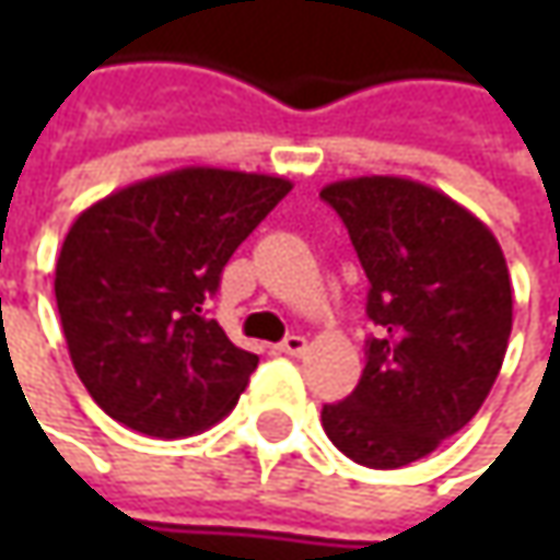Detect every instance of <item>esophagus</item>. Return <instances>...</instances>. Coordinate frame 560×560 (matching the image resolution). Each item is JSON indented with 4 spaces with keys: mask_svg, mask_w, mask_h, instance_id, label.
<instances>
[{
    "mask_svg": "<svg viewBox=\"0 0 560 560\" xmlns=\"http://www.w3.org/2000/svg\"><path fill=\"white\" fill-rule=\"evenodd\" d=\"M305 349H308V339H305V336H295V334L287 336V339L277 346V352H280V355H305Z\"/></svg>",
    "mask_w": 560,
    "mask_h": 560,
    "instance_id": "1",
    "label": "esophagus"
}]
</instances>
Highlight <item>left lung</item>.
Listing matches in <instances>:
<instances>
[{
  "instance_id": "1",
  "label": "left lung",
  "mask_w": 560,
  "mask_h": 560,
  "mask_svg": "<svg viewBox=\"0 0 560 560\" xmlns=\"http://www.w3.org/2000/svg\"><path fill=\"white\" fill-rule=\"evenodd\" d=\"M368 273L364 371L324 405L336 448L376 470L436 452L480 411L505 361L511 277L492 230L445 192L405 177L320 189Z\"/></svg>"
}]
</instances>
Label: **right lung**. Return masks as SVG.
I'll return each instance as SVG.
<instances>
[{
  "instance_id": "right-lung-1",
  "label": "right lung",
  "mask_w": 560,
  "mask_h": 560,
  "mask_svg": "<svg viewBox=\"0 0 560 560\" xmlns=\"http://www.w3.org/2000/svg\"><path fill=\"white\" fill-rule=\"evenodd\" d=\"M292 189L270 174L180 167L80 211L55 261L74 371L124 427L184 440L226 418L258 355L205 302L236 246Z\"/></svg>"
}]
</instances>
